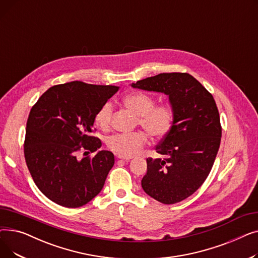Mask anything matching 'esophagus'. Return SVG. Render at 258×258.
<instances>
[{"mask_svg": "<svg viewBox=\"0 0 258 258\" xmlns=\"http://www.w3.org/2000/svg\"><path fill=\"white\" fill-rule=\"evenodd\" d=\"M117 157H118V159H121V160H124V161H130V160L132 159V157H123V156H120V155H118Z\"/></svg>", "mask_w": 258, "mask_h": 258, "instance_id": "esophagus-1", "label": "esophagus"}]
</instances>
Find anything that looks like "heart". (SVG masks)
<instances>
[{"label":"heart","instance_id":"obj_1","mask_svg":"<svg viewBox=\"0 0 258 258\" xmlns=\"http://www.w3.org/2000/svg\"><path fill=\"white\" fill-rule=\"evenodd\" d=\"M124 105L138 116V124L141 125L153 138H162L169 132L173 121V112L167 104L155 105V99L150 95L136 92L123 98ZM113 105L103 103L95 115V122L101 128L111 124ZM147 141L146 134L135 132L132 134H115L106 139L110 150L123 157H132L140 152Z\"/></svg>","mask_w":258,"mask_h":258}]
</instances>
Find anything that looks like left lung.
<instances>
[{"instance_id": "left-lung-1", "label": "left lung", "mask_w": 258, "mask_h": 258, "mask_svg": "<svg viewBox=\"0 0 258 258\" xmlns=\"http://www.w3.org/2000/svg\"><path fill=\"white\" fill-rule=\"evenodd\" d=\"M131 86L168 96L172 125L156 147L162 158L146 159L141 185L160 203H179L205 182L219 152L222 127L213 96L188 73H161Z\"/></svg>"}]
</instances>
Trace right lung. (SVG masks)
Here are the masks:
<instances>
[{"label":"right lung","instance_id":"obj_1","mask_svg":"<svg viewBox=\"0 0 258 258\" xmlns=\"http://www.w3.org/2000/svg\"><path fill=\"white\" fill-rule=\"evenodd\" d=\"M118 90L71 81L51 87L32 106L27 120L25 160L35 185L52 202L77 208L101 191L115 163L113 153L98 151L93 158L83 159L77 153L101 147L100 139L91 135L95 115Z\"/></svg>","mask_w":258,"mask_h":258}]
</instances>
